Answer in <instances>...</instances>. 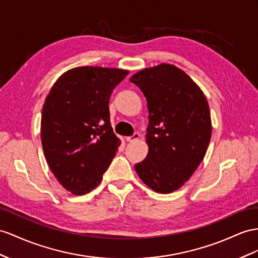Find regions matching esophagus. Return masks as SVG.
<instances>
[{
	"label": "esophagus",
	"instance_id": "1",
	"mask_svg": "<svg viewBox=\"0 0 258 258\" xmlns=\"http://www.w3.org/2000/svg\"><path fill=\"white\" fill-rule=\"evenodd\" d=\"M140 136H141L140 133H134L132 136L126 137V141H127V142H134V141L138 140V138H140Z\"/></svg>",
	"mask_w": 258,
	"mask_h": 258
}]
</instances>
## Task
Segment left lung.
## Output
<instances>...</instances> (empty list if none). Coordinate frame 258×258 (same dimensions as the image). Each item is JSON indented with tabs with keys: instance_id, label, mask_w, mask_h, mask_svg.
<instances>
[{
	"instance_id": "1",
	"label": "left lung",
	"mask_w": 258,
	"mask_h": 258,
	"mask_svg": "<svg viewBox=\"0 0 258 258\" xmlns=\"http://www.w3.org/2000/svg\"><path fill=\"white\" fill-rule=\"evenodd\" d=\"M130 81L142 90L149 113V151L135 170L155 192L172 193L206 155L211 137L207 99L192 78L171 64L145 69Z\"/></svg>"
}]
</instances>
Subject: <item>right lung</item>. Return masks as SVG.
<instances>
[{"label": "right lung", "instance_id": "obj_1", "mask_svg": "<svg viewBox=\"0 0 258 258\" xmlns=\"http://www.w3.org/2000/svg\"><path fill=\"white\" fill-rule=\"evenodd\" d=\"M127 74L99 66L73 69L57 79L45 98L44 156L57 181L73 194H87L101 182L120 146L111 126L109 100Z\"/></svg>", "mask_w": 258, "mask_h": 258}]
</instances>
